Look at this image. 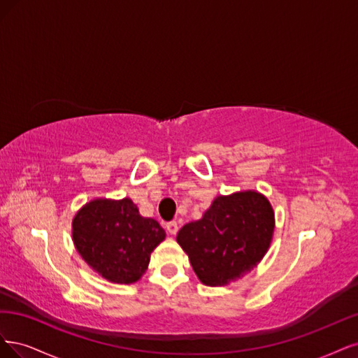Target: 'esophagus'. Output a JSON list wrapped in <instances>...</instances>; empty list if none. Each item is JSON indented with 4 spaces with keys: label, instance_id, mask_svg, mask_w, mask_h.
<instances>
[{
    "label": "esophagus",
    "instance_id": "34e87169",
    "mask_svg": "<svg viewBox=\"0 0 358 358\" xmlns=\"http://www.w3.org/2000/svg\"><path fill=\"white\" fill-rule=\"evenodd\" d=\"M166 230H168L169 235H176L178 232V223L177 222L166 223Z\"/></svg>",
    "mask_w": 358,
    "mask_h": 358
}]
</instances>
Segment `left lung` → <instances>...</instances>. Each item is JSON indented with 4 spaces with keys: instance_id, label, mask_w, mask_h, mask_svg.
<instances>
[{
    "instance_id": "1",
    "label": "left lung",
    "mask_w": 358,
    "mask_h": 358,
    "mask_svg": "<svg viewBox=\"0 0 358 358\" xmlns=\"http://www.w3.org/2000/svg\"><path fill=\"white\" fill-rule=\"evenodd\" d=\"M275 213L256 190L217 196L202 218L184 224L177 242L199 281L210 287L235 282L255 269L273 238Z\"/></svg>"
}]
</instances>
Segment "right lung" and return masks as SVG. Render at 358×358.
I'll use <instances>...</instances> for the list:
<instances>
[{
  "label": "right lung",
  "mask_w": 358,
  "mask_h": 358,
  "mask_svg": "<svg viewBox=\"0 0 358 358\" xmlns=\"http://www.w3.org/2000/svg\"><path fill=\"white\" fill-rule=\"evenodd\" d=\"M71 234L82 259L114 284L141 280L150 255L166 236L162 226L143 217L129 198L89 201L74 215Z\"/></svg>",
  "instance_id": "obj_1"
}]
</instances>
